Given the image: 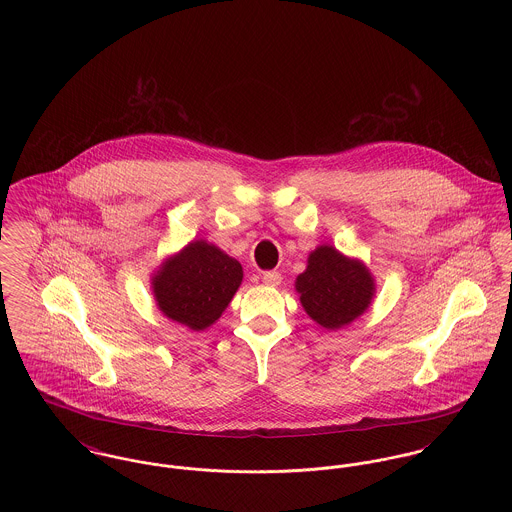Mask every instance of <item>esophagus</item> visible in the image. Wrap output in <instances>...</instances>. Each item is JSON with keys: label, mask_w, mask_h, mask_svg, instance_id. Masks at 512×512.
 <instances>
[{"label": "esophagus", "mask_w": 512, "mask_h": 512, "mask_svg": "<svg viewBox=\"0 0 512 512\" xmlns=\"http://www.w3.org/2000/svg\"><path fill=\"white\" fill-rule=\"evenodd\" d=\"M280 282H282V276L278 272H265L263 274V284L265 286L276 288V286H280Z\"/></svg>", "instance_id": "esophagus-1"}]
</instances>
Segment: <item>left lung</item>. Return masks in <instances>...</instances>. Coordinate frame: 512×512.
Returning a JSON list of instances; mask_svg holds the SVG:
<instances>
[{
	"mask_svg": "<svg viewBox=\"0 0 512 512\" xmlns=\"http://www.w3.org/2000/svg\"><path fill=\"white\" fill-rule=\"evenodd\" d=\"M295 292L318 326L340 330L370 307L376 280L361 259L322 244L309 253L307 268L295 278Z\"/></svg>",
	"mask_w": 512,
	"mask_h": 512,
	"instance_id": "1",
	"label": "left lung"
}]
</instances>
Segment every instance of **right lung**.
<instances>
[{"mask_svg":"<svg viewBox=\"0 0 512 512\" xmlns=\"http://www.w3.org/2000/svg\"><path fill=\"white\" fill-rule=\"evenodd\" d=\"M244 280L240 261L207 240H192L151 274V293L165 317L203 332L213 326Z\"/></svg>","mask_w":512,"mask_h":512,"instance_id":"right-lung-1","label":"right lung"}]
</instances>
